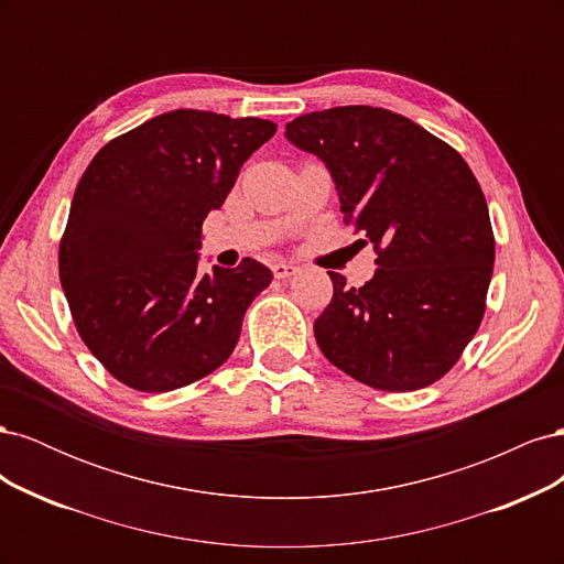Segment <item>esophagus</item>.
I'll return each instance as SVG.
<instances>
[{
    "label": "esophagus",
    "mask_w": 564,
    "mask_h": 564,
    "mask_svg": "<svg viewBox=\"0 0 564 564\" xmlns=\"http://www.w3.org/2000/svg\"><path fill=\"white\" fill-rule=\"evenodd\" d=\"M296 265H292V263H284V261H278V263H272V275H275L278 280H286V278H292V275H296Z\"/></svg>",
    "instance_id": "obj_1"
}]
</instances>
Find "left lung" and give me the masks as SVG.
Instances as JSON below:
<instances>
[{
    "label": "left lung",
    "instance_id": "obj_1",
    "mask_svg": "<svg viewBox=\"0 0 564 564\" xmlns=\"http://www.w3.org/2000/svg\"><path fill=\"white\" fill-rule=\"evenodd\" d=\"M284 135L327 166L344 220L379 249L360 289L329 272L334 296L313 327L319 350L371 388L435 383L480 327L494 268L470 166L412 119L371 106L301 115Z\"/></svg>",
    "mask_w": 564,
    "mask_h": 564
}]
</instances>
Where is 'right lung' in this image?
Instances as JSON below:
<instances>
[{"mask_svg":"<svg viewBox=\"0 0 564 564\" xmlns=\"http://www.w3.org/2000/svg\"><path fill=\"white\" fill-rule=\"evenodd\" d=\"M278 131L259 117L169 110L98 150L61 240L77 332L117 381L166 392L207 377L237 346L263 263L199 272L202 224Z\"/></svg>","mask_w":564,"mask_h":564,"instance_id":"1","label":"right lung"}]
</instances>
